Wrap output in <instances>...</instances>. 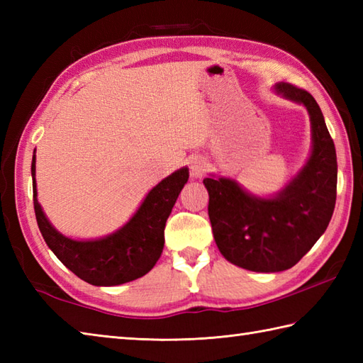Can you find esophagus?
Returning <instances> with one entry per match:
<instances>
[{
  "instance_id": "1",
  "label": "esophagus",
  "mask_w": 363,
  "mask_h": 363,
  "mask_svg": "<svg viewBox=\"0 0 363 363\" xmlns=\"http://www.w3.org/2000/svg\"><path fill=\"white\" fill-rule=\"evenodd\" d=\"M206 167H207V164H206L204 157H201V156L191 157V160H190V174H191V177H201L203 173L206 172Z\"/></svg>"
}]
</instances>
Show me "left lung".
Instances as JSON below:
<instances>
[{"label": "left lung", "mask_w": 363, "mask_h": 363, "mask_svg": "<svg viewBox=\"0 0 363 363\" xmlns=\"http://www.w3.org/2000/svg\"><path fill=\"white\" fill-rule=\"evenodd\" d=\"M276 94L303 104L311 117L312 152L279 194L254 196L229 177H206L213 238L226 260L257 273L289 269L325 234L337 198V154L320 106L289 82Z\"/></svg>", "instance_id": "obj_1"}]
</instances>
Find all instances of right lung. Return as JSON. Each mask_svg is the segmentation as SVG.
<instances>
[{"label": "right lung", "mask_w": 363, "mask_h": 363, "mask_svg": "<svg viewBox=\"0 0 363 363\" xmlns=\"http://www.w3.org/2000/svg\"><path fill=\"white\" fill-rule=\"evenodd\" d=\"M30 174L37 225L48 248L82 281L103 287L138 279L156 265L164 250L167 218L189 181V168L177 169L146 195L134 217L113 234L96 240H73L54 229L37 201L35 156Z\"/></svg>", "instance_id": "obj_1"}]
</instances>
